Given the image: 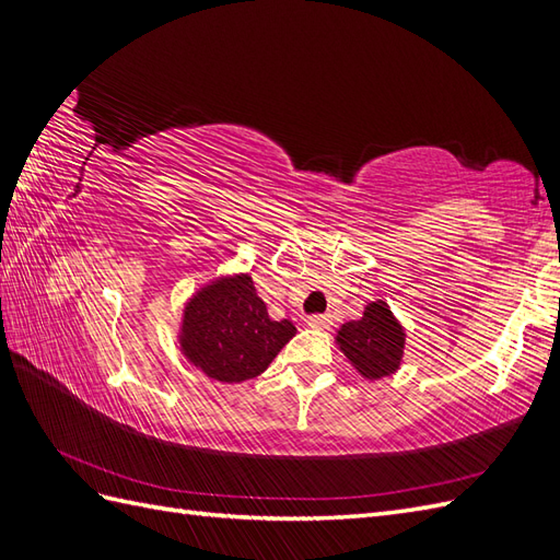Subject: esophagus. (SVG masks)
I'll return each mask as SVG.
<instances>
[{
  "instance_id": "34e87169",
  "label": "esophagus",
  "mask_w": 560,
  "mask_h": 560,
  "mask_svg": "<svg viewBox=\"0 0 560 560\" xmlns=\"http://www.w3.org/2000/svg\"><path fill=\"white\" fill-rule=\"evenodd\" d=\"M329 325H331L329 315H311L308 317V327H313V329H327Z\"/></svg>"
}]
</instances>
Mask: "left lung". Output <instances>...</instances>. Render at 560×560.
Returning <instances> with one entry per match:
<instances>
[{"instance_id":"8db88e82","label":"left lung","mask_w":560,"mask_h":560,"mask_svg":"<svg viewBox=\"0 0 560 560\" xmlns=\"http://www.w3.org/2000/svg\"><path fill=\"white\" fill-rule=\"evenodd\" d=\"M352 366L369 381L395 374L404 352V329L385 301L369 303L362 319L346 322L336 336Z\"/></svg>"}]
</instances>
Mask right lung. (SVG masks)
<instances>
[{
	"label": "right lung",
	"mask_w": 560,
	"mask_h": 560,
	"mask_svg": "<svg viewBox=\"0 0 560 560\" xmlns=\"http://www.w3.org/2000/svg\"><path fill=\"white\" fill-rule=\"evenodd\" d=\"M296 334L290 319H270L249 276L217 280L184 311L182 352L222 383L257 378Z\"/></svg>",
	"instance_id": "obj_1"
}]
</instances>
